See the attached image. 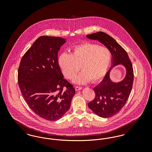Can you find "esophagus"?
Here are the masks:
<instances>
[{
  "instance_id": "esophagus-1",
  "label": "esophagus",
  "mask_w": 152,
  "mask_h": 152,
  "mask_svg": "<svg viewBox=\"0 0 152 152\" xmlns=\"http://www.w3.org/2000/svg\"><path fill=\"white\" fill-rule=\"evenodd\" d=\"M75 89H76V91H80V90H81V89H82V87H75Z\"/></svg>"
}]
</instances>
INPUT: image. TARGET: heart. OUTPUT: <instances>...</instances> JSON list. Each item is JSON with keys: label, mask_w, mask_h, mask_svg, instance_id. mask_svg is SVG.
<instances>
[{"label": "heart", "mask_w": 152, "mask_h": 152, "mask_svg": "<svg viewBox=\"0 0 152 152\" xmlns=\"http://www.w3.org/2000/svg\"><path fill=\"white\" fill-rule=\"evenodd\" d=\"M112 60V54L106 47L97 44L86 43L75 46L71 54L61 53L58 63L63 75L77 84L100 81L105 75Z\"/></svg>", "instance_id": "obj_1"}]
</instances>
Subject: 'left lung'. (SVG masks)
Listing matches in <instances>:
<instances>
[{
	"mask_svg": "<svg viewBox=\"0 0 152 152\" xmlns=\"http://www.w3.org/2000/svg\"><path fill=\"white\" fill-rule=\"evenodd\" d=\"M87 38L97 40L110 51L112 63L102 81L94 88L95 97L88 105L96 115L108 118L116 115L123 108L130 95L133 83V69L126 52L116 40L103 32L87 35ZM118 65L125 68L126 74L120 82H114L110 79L111 70Z\"/></svg>",
	"mask_w": 152,
	"mask_h": 152,
	"instance_id": "left-lung-1",
	"label": "left lung"
}]
</instances>
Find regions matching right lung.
<instances>
[{
    "label": "right lung",
    "instance_id": "1",
    "mask_svg": "<svg viewBox=\"0 0 152 152\" xmlns=\"http://www.w3.org/2000/svg\"><path fill=\"white\" fill-rule=\"evenodd\" d=\"M66 40L39 37L23 56L18 69V84L24 99L37 115L48 121L64 116L75 94L58 63V52Z\"/></svg>",
    "mask_w": 152,
    "mask_h": 152
}]
</instances>
